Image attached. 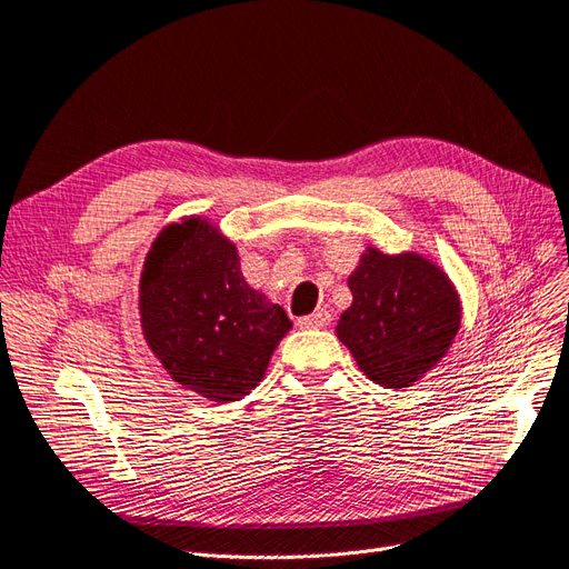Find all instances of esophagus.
I'll return each instance as SVG.
<instances>
[{
	"label": "esophagus",
	"mask_w": 569,
	"mask_h": 569,
	"mask_svg": "<svg viewBox=\"0 0 569 569\" xmlns=\"http://www.w3.org/2000/svg\"><path fill=\"white\" fill-rule=\"evenodd\" d=\"M328 323H330V313L326 309H317L313 313H309V317L298 319L300 328H326Z\"/></svg>",
	"instance_id": "1"
}]
</instances>
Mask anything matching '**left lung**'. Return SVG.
<instances>
[{
    "label": "left lung",
    "mask_w": 569,
    "mask_h": 569,
    "mask_svg": "<svg viewBox=\"0 0 569 569\" xmlns=\"http://www.w3.org/2000/svg\"><path fill=\"white\" fill-rule=\"evenodd\" d=\"M351 307L338 338L375 385L412 387L450 349L459 330L457 290L443 269L417 252L368 248L349 277Z\"/></svg>",
    "instance_id": "8db88e82"
}]
</instances>
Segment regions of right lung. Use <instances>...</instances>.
Segmentation results:
<instances>
[{"mask_svg":"<svg viewBox=\"0 0 569 569\" xmlns=\"http://www.w3.org/2000/svg\"><path fill=\"white\" fill-rule=\"evenodd\" d=\"M140 323L168 375L218 403L258 387L292 326L246 283L234 243L201 218L168 224L147 252Z\"/></svg>","mask_w":569,"mask_h":569,"instance_id":"1","label":"right lung"}]
</instances>
